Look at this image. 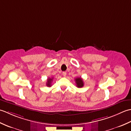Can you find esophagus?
<instances>
[{
    "instance_id": "1",
    "label": "esophagus",
    "mask_w": 131,
    "mask_h": 131,
    "mask_svg": "<svg viewBox=\"0 0 131 131\" xmlns=\"http://www.w3.org/2000/svg\"><path fill=\"white\" fill-rule=\"evenodd\" d=\"M62 75H63V76L64 77H65L66 75V72H65V71L63 72V73H62Z\"/></svg>"
}]
</instances>
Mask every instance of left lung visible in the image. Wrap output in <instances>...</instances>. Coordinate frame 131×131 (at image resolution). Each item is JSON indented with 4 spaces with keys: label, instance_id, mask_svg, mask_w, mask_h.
<instances>
[{
    "label": "left lung",
    "instance_id": "1",
    "mask_svg": "<svg viewBox=\"0 0 131 131\" xmlns=\"http://www.w3.org/2000/svg\"><path fill=\"white\" fill-rule=\"evenodd\" d=\"M75 80L76 85L78 88H82L83 87L84 83H83V80L81 78H77Z\"/></svg>",
    "mask_w": 131,
    "mask_h": 131
}]
</instances>
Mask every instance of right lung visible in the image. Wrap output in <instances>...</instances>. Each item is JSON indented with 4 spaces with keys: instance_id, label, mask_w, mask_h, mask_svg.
<instances>
[{
    "instance_id": "1",
    "label": "right lung",
    "mask_w": 131,
    "mask_h": 131,
    "mask_svg": "<svg viewBox=\"0 0 131 131\" xmlns=\"http://www.w3.org/2000/svg\"><path fill=\"white\" fill-rule=\"evenodd\" d=\"M52 80H53V78H48V79H47V87H51V83L52 82Z\"/></svg>"
}]
</instances>
